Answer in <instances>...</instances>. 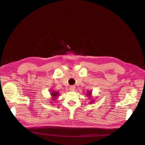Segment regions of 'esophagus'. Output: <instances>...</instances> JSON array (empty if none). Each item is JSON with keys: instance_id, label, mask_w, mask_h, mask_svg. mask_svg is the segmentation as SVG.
<instances>
[{"instance_id": "34e87169", "label": "esophagus", "mask_w": 145, "mask_h": 145, "mask_svg": "<svg viewBox=\"0 0 145 145\" xmlns=\"http://www.w3.org/2000/svg\"><path fill=\"white\" fill-rule=\"evenodd\" d=\"M69 89H70V91H75V89H76V87L74 86H71V87L69 88Z\"/></svg>"}]
</instances>
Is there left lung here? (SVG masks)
<instances>
[{
  "label": "left lung",
  "mask_w": 145,
  "mask_h": 145,
  "mask_svg": "<svg viewBox=\"0 0 145 145\" xmlns=\"http://www.w3.org/2000/svg\"><path fill=\"white\" fill-rule=\"evenodd\" d=\"M92 92L91 91H87V93H86V96L88 97V99H91V101L92 102H94V99L92 97ZM91 103H93L91 102Z\"/></svg>",
  "instance_id": "1"
}]
</instances>
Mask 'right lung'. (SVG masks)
<instances>
[{
  "label": "right lung",
  "mask_w": 145,
  "mask_h": 145,
  "mask_svg": "<svg viewBox=\"0 0 145 145\" xmlns=\"http://www.w3.org/2000/svg\"><path fill=\"white\" fill-rule=\"evenodd\" d=\"M50 92V94H51V99L52 100V101H51V102H53L59 97L60 93H58V91H55L53 90H51Z\"/></svg>",
  "instance_id": "add662e5"
}]
</instances>
